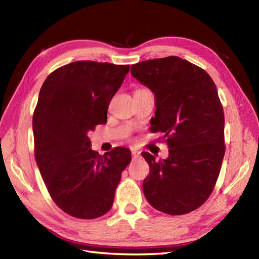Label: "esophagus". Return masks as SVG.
<instances>
[{
    "label": "esophagus",
    "mask_w": 259,
    "mask_h": 259,
    "mask_svg": "<svg viewBox=\"0 0 259 259\" xmlns=\"http://www.w3.org/2000/svg\"><path fill=\"white\" fill-rule=\"evenodd\" d=\"M131 154H132V158H134V159H137V158L140 157V152L138 151V150H136V149L131 150Z\"/></svg>",
    "instance_id": "1"
}]
</instances>
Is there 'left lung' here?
<instances>
[{
  "instance_id": "8db88e82",
  "label": "left lung",
  "mask_w": 259,
  "mask_h": 259,
  "mask_svg": "<svg viewBox=\"0 0 259 259\" xmlns=\"http://www.w3.org/2000/svg\"><path fill=\"white\" fill-rule=\"evenodd\" d=\"M155 96L152 132H162L169 157L142 152L150 166L142 188L150 205L170 215L188 214L211 195L225 154L224 110L205 70L178 56L131 66Z\"/></svg>"
}]
</instances>
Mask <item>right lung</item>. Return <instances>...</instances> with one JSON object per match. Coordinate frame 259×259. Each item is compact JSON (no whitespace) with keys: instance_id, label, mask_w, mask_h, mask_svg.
Wrapping results in <instances>:
<instances>
[{"instance_id":"1","label":"right lung","mask_w":259,"mask_h":259,"mask_svg":"<svg viewBox=\"0 0 259 259\" xmlns=\"http://www.w3.org/2000/svg\"><path fill=\"white\" fill-rule=\"evenodd\" d=\"M129 65L78 61L54 70L40 88L33 115L36 163L53 201L65 213L93 220L112 206L127 148L100 155L88 135L107 122L108 106Z\"/></svg>"}]
</instances>
